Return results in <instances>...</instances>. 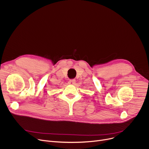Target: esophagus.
<instances>
[{"instance_id":"esophagus-1","label":"esophagus","mask_w":149,"mask_h":149,"mask_svg":"<svg viewBox=\"0 0 149 149\" xmlns=\"http://www.w3.org/2000/svg\"><path fill=\"white\" fill-rule=\"evenodd\" d=\"M75 83V79H71L68 81V84L71 85H74Z\"/></svg>"}]
</instances>
